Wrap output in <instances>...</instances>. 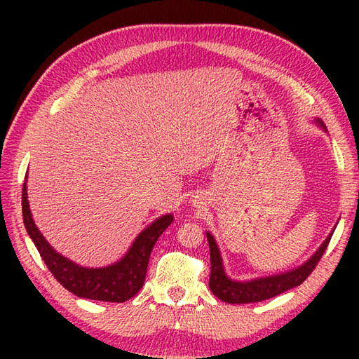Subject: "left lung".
<instances>
[{
    "label": "left lung",
    "instance_id": "left-lung-1",
    "mask_svg": "<svg viewBox=\"0 0 359 359\" xmlns=\"http://www.w3.org/2000/svg\"><path fill=\"white\" fill-rule=\"evenodd\" d=\"M319 125H323V121H318ZM330 233L329 238L324 241V243L316 253L311 256L309 261L297 266L293 271H287L282 274H276V276L270 278H261L253 279L247 282H238L226 278L224 271L222 259H220L219 248L216 245L215 238L210 233H207V239L210 243V261H211V274H210V290L212 294L217 296L220 301L228 304H250V302H261L265 299H270L273 296H278L280 293L287 292L290 288H294L301 285L306 280L311 271L315 270L318 262L321 261L324 251L329 247V242L332 239Z\"/></svg>",
    "mask_w": 359,
    "mask_h": 359
}]
</instances>
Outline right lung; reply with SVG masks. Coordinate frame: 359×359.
<instances>
[{
    "instance_id": "obj_1",
    "label": "right lung",
    "mask_w": 359,
    "mask_h": 359,
    "mask_svg": "<svg viewBox=\"0 0 359 359\" xmlns=\"http://www.w3.org/2000/svg\"><path fill=\"white\" fill-rule=\"evenodd\" d=\"M21 207L22 222H25L27 234L34 241L38 253L48 265L52 276L75 296L104 302H125L137 294L147 276L154 243L172 222L171 215L157 219L154 224H151L147 230L137 236L133 247L120 262L104 266V269H85L58 255L38 231L30 216L26 184H22Z\"/></svg>"
}]
</instances>
